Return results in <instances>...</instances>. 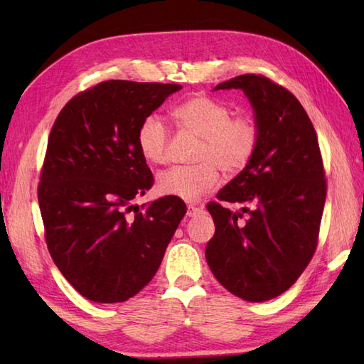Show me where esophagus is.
<instances>
[{"instance_id": "1", "label": "esophagus", "mask_w": 364, "mask_h": 364, "mask_svg": "<svg viewBox=\"0 0 364 364\" xmlns=\"http://www.w3.org/2000/svg\"><path fill=\"white\" fill-rule=\"evenodd\" d=\"M203 213L202 206H196V205H189L188 206V218H197L198 214Z\"/></svg>"}]
</instances>
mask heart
I'll return each mask as SVG.
<instances>
[{
  "mask_svg": "<svg viewBox=\"0 0 364 364\" xmlns=\"http://www.w3.org/2000/svg\"><path fill=\"white\" fill-rule=\"evenodd\" d=\"M173 117L200 137L194 166H175L156 178L162 196L196 202L219 186L220 170L236 175L250 164L259 145V123L249 112L235 114L231 107L210 95H194L173 109ZM137 146L150 164L168 159L170 131L156 115L145 117L137 128Z\"/></svg>",
  "mask_w": 364,
  "mask_h": 364,
  "instance_id": "b5f03b06",
  "label": "heart"
}]
</instances>
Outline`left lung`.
I'll return each instance as SVG.
<instances>
[{
  "label": "left lung",
  "mask_w": 364,
  "mask_h": 364,
  "mask_svg": "<svg viewBox=\"0 0 364 364\" xmlns=\"http://www.w3.org/2000/svg\"><path fill=\"white\" fill-rule=\"evenodd\" d=\"M218 89H242L259 123L252 162L206 205L215 233L206 261L218 282L247 301L278 297L310 264L319 241L327 180L318 136L291 92L262 75ZM241 203V212L221 203Z\"/></svg>",
  "instance_id": "obj_1"
}]
</instances>
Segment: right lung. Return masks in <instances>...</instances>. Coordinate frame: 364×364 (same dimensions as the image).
Segmentation results:
<instances>
[{
    "mask_svg": "<svg viewBox=\"0 0 364 364\" xmlns=\"http://www.w3.org/2000/svg\"><path fill=\"white\" fill-rule=\"evenodd\" d=\"M178 84L109 80L76 94L50 131L37 188L48 252L82 297L119 304L150 283L186 205L131 200L153 186L141 122Z\"/></svg>",
    "mask_w": 364,
    "mask_h": 364,
    "instance_id": "1",
    "label": "right lung"
}]
</instances>
